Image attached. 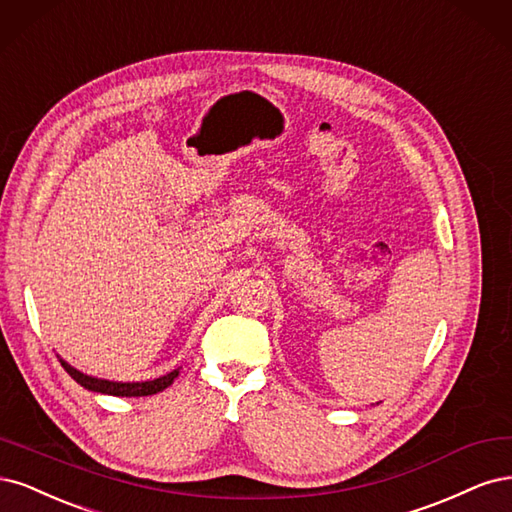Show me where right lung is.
I'll return each instance as SVG.
<instances>
[{
  "label": "right lung",
  "instance_id": "right-lung-1",
  "mask_svg": "<svg viewBox=\"0 0 512 512\" xmlns=\"http://www.w3.org/2000/svg\"><path fill=\"white\" fill-rule=\"evenodd\" d=\"M59 357V355H57ZM61 366L65 368V372H68L74 381L85 387L89 391H95V393H106V395H119V398H142V395H153V393H159L163 389H168L174 378L178 376L180 368L168 372L166 376H159V378H153V381H142V383H121V381H106V378H97V376H89L85 372H80L76 368H72L68 361L61 359Z\"/></svg>",
  "mask_w": 512,
  "mask_h": 512
}]
</instances>
